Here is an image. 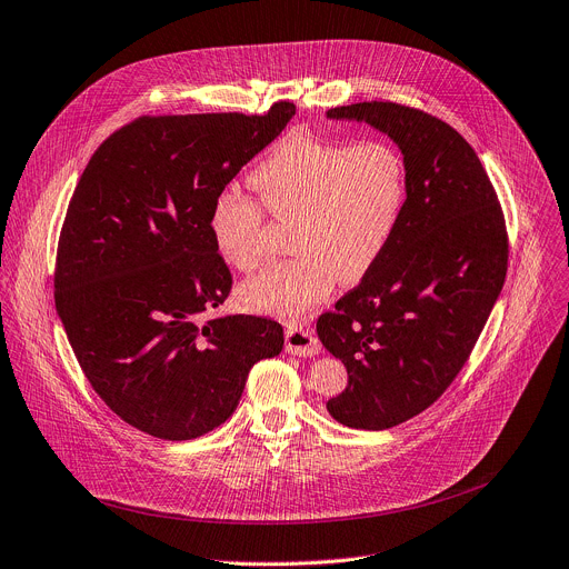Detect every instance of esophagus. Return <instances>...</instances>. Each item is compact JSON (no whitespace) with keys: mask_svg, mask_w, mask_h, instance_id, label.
Instances as JSON below:
<instances>
[{"mask_svg":"<svg viewBox=\"0 0 569 569\" xmlns=\"http://www.w3.org/2000/svg\"><path fill=\"white\" fill-rule=\"evenodd\" d=\"M284 348L287 353L298 358H315L321 353V341L317 335L302 326H291L284 332Z\"/></svg>","mask_w":569,"mask_h":569,"instance_id":"34e87169","label":"esophagus"}]
</instances>
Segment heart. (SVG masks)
Listing matches in <instances>:
<instances>
[{"label": "heart", "mask_w": 569, "mask_h": 569, "mask_svg": "<svg viewBox=\"0 0 569 569\" xmlns=\"http://www.w3.org/2000/svg\"><path fill=\"white\" fill-rule=\"evenodd\" d=\"M261 204L289 223L291 259L239 289L246 310L298 319L330 296L339 278L362 280L395 239L408 204V168L389 143L358 146L296 132L250 172ZM239 189L213 200L209 230L218 254L239 271L267 257L264 209Z\"/></svg>", "instance_id": "obj_1"}]
</instances>
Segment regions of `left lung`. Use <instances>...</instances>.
<instances>
[{"instance_id": "obj_1", "label": "left lung", "mask_w": 569, "mask_h": 569, "mask_svg": "<svg viewBox=\"0 0 569 569\" xmlns=\"http://www.w3.org/2000/svg\"><path fill=\"white\" fill-rule=\"evenodd\" d=\"M328 118L380 129L408 168L395 239L317 321L348 371L330 417L385 430L432 406L465 367L506 280L508 232L483 163L445 120L397 102L335 107Z\"/></svg>"}]
</instances>
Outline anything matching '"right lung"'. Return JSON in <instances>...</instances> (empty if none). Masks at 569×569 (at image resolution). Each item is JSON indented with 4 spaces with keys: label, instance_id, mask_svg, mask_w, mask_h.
<instances>
[{
    "label": "right lung",
    "instance_id": "1",
    "mask_svg": "<svg viewBox=\"0 0 569 569\" xmlns=\"http://www.w3.org/2000/svg\"><path fill=\"white\" fill-rule=\"evenodd\" d=\"M296 113L141 116L83 168L57 248L54 302L98 397L159 440H193L237 410L254 362L282 351L278 321L207 315L232 273L213 200Z\"/></svg>",
    "mask_w": 569,
    "mask_h": 569
}]
</instances>
